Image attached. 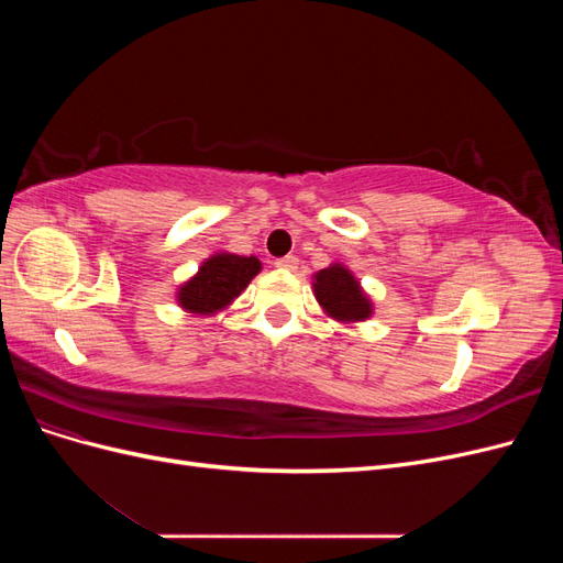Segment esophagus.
I'll use <instances>...</instances> for the list:
<instances>
[{
	"label": "esophagus",
	"instance_id": "34e87169",
	"mask_svg": "<svg viewBox=\"0 0 563 563\" xmlns=\"http://www.w3.org/2000/svg\"><path fill=\"white\" fill-rule=\"evenodd\" d=\"M275 265H277L279 269L294 272V269L298 267V258H296V255H284V258H277V261H275Z\"/></svg>",
	"mask_w": 563,
	"mask_h": 563
}]
</instances>
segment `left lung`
<instances>
[{
  "mask_svg": "<svg viewBox=\"0 0 563 563\" xmlns=\"http://www.w3.org/2000/svg\"><path fill=\"white\" fill-rule=\"evenodd\" d=\"M314 296L327 314L340 321H362L371 317V300L343 265H331L317 272Z\"/></svg>",
  "mask_w": 563,
  "mask_h": 563,
  "instance_id": "left-lung-1",
  "label": "left lung"
}]
</instances>
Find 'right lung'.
<instances>
[{"label": "right lung", "mask_w": 563, "mask_h": 563, "mask_svg": "<svg viewBox=\"0 0 563 563\" xmlns=\"http://www.w3.org/2000/svg\"><path fill=\"white\" fill-rule=\"evenodd\" d=\"M261 272V261L255 255H234V253H216L203 263L192 277L178 291L180 308L211 314L223 310L236 296H240L249 282Z\"/></svg>", "instance_id": "add662e5"}]
</instances>
